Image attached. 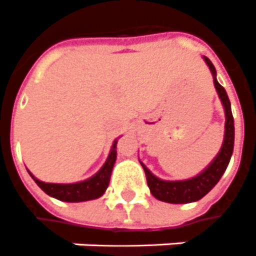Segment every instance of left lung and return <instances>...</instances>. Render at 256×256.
Here are the masks:
<instances>
[{
    "label": "left lung",
    "instance_id": "1",
    "mask_svg": "<svg viewBox=\"0 0 256 256\" xmlns=\"http://www.w3.org/2000/svg\"><path fill=\"white\" fill-rule=\"evenodd\" d=\"M204 60H206L210 70H211L212 76H214V85H215V90L218 92L220 102L224 104V117H226L224 143H222V148L219 150L218 156L197 176L184 179V180H162L160 178L153 175L152 172L148 171V166L140 161L143 170H144V174H146L150 193L157 200L171 202V204H188V202H193V201H198L200 198H202L219 182V179L222 178L226 168L229 166L230 157H232V153H233L234 120H233V114H232L230 100L224 88L219 84L218 80H216V70H215L211 60L206 56H204Z\"/></svg>",
    "mask_w": 256,
    "mask_h": 256
}]
</instances>
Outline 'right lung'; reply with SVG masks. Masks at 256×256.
Wrapping results in <instances>:
<instances>
[{
  "label": "right lung",
  "mask_w": 256,
  "mask_h": 256,
  "mask_svg": "<svg viewBox=\"0 0 256 256\" xmlns=\"http://www.w3.org/2000/svg\"><path fill=\"white\" fill-rule=\"evenodd\" d=\"M117 140H114L113 148L110 150L108 160L103 164V166L96 172L95 175L86 180L77 183H45L38 180L37 178L28 171L30 176L34 179L45 193L54 198H58L60 201H67V202H81V201L95 200L99 198L103 193L106 192L112 176L114 162L117 158V150H116Z\"/></svg>",
  "instance_id": "add662e5"
}]
</instances>
